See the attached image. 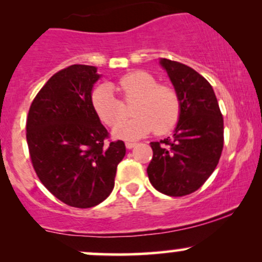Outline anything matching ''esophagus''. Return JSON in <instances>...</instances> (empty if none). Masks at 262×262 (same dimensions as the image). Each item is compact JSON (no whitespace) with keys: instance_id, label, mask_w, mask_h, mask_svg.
<instances>
[{"instance_id":"1","label":"esophagus","mask_w":262,"mask_h":262,"mask_svg":"<svg viewBox=\"0 0 262 262\" xmlns=\"http://www.w3.org/2000/svg\"><path fill=\"white\" fill-rule=\"evenodd\" d=\"M135 145H137V143H133V141H125V146H127V149L134 148Z\"/></svg>"}]
</instances>
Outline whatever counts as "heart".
Wrapping results in <instances>:
<instances>
[{"mask_svg":"<svg viewBox=\"0 0 262 262\" xmlns=\"http://www.w3.org/2000/svg\"><path fill=\"white\" fill-rule=\"evenodd\" d=\"M114 87L121 93L122 101L113 95L108 83H102L91 93V106L103 124L114 127L126 116L124 103L135 102L132 113L136 116L116 127V137L137 139L151 130L156 134H166L179 123L182 112L179 92L172 86L160 85L148 71L134 70L123 75Z\"/></svg>","mask_w":262,"mask_h":262,"instance_id":"b5f03b06","label":"heart"}]
</instances>
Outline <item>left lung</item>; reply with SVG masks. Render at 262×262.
Masks as SVG:
<instances>
[{"instance_id":"obj_1","label":"left lung","mask_w":262,"mask_h":262,"mask_svg":"<svg viewBox=\"0 0 262 262\" xmlns=\"http://www.w3.org/2000/svg\"><path fill=\"white\" fill-rule=\"evenodd\" d=\"M182 102L172 138L152 141L150 183L171 197L187 196L202 187L217 167L224 144V122L210 83L181 62L162 59Z\"/></svg>"}]
</instances>
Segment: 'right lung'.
Returning <instances> with one entry per match:
<instances>
[{
  "mask_svg": "<svg viewBox=\"0 0 262 262\" xmlns=\"http://www.w3.org/2000/svg\"><path fill=\"white\" fill-rule=\"evenodd\" d=\"M97 69L71 65L54 74L27 117L32 165L48 191L65 204L91 208L110 196L124 141L114 140L91 106Z\"/></svg>",
  "mask_w": 262,
  "mask_h": 262,
  "instance_id": "1",
  "label": "right lung"
}]
</instances>
